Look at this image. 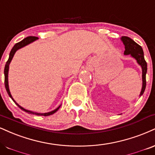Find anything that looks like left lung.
<instances>
[{"label":"left lung","instance_id":"left-lung-1","mask_svg":"<svg viewBox=\"0 0 155 155\" xmlns=\"http://www.w3.org/2000/svg\"><path fill=\"white\" fill-rule=\"evenodd\" d=\"M120 40L125 45L124 55H130L132 58H135L138 64L140 65L142 69V88L139 95L141 96L146 88V74L147 71V64L143 56V49L139 45L134 42L130 37L124 36L121 37Z\"/></svg>","mask_w":155,"mask_h":155}]
</instances>
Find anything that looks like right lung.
I'll return each mask as SVG.
<instances>
[{"instance_id": "obj_1", "label": "right lung", "mask_w": 155, "mask_h": 155, "mask_svg": "<svg viewBox=\"0 0 155 155\" xmlns=\"http://www.w3.org/2000/svg\"><path fill=\"white\" fill-rule=\"evenodd\" d=\"M38 39V37H26V38H24L23 40H21V42H18V43H16L15 45L13 47V48L11 50L10 52V54H9V58H8V60L7 61L6 63H5V68H4V76H5V89H6V92L8 93V94L10 97L12 99V100L14 101L15 103H16V105L18 106V107L21 108V110H23L24 111L27 112L28 113H30V114H33V115H43V116H48V115H53V113H55V112H56L59 109L60 107H61V105L59 106L58 107H57L56 109L54 110L53 111H50V112H48V113H35V112H32V111H30V110H26L23 108L22 107H21L17 102H16V101L14 100V98L12 97V94H11V92H10V90H9V87H8V69H9V64H10L11 61H12V60L13 58V57H14L15 53H16V51L18 49H20V48L24 47V46L27 45L31 43L32 42H34L36 40Z\"/></svg>"}]
</instances>
